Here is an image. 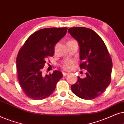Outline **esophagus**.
I'll return each mask as SVG.
<instances>
[{
    "instance_id": "esophagus-1",
    "label": "esophagus",
    "mask_w": 124,
    "mask_h": 124,
    "mask_svg": "<svg viewBox=\"0 0 124 124\" xmlns=\"http://www.w3.org/2000/svg\"><path fill=\"white\" fill-rule=\"evenodd\" d=\"M62 74H63V77H66V76L67 75H68V74H69V73H67V72H63Z\"/></svg>"
}]
</instances>
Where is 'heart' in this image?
<instances>
[{
  "instance_id": "obj_1",
  "label": "heart",
  "mask_w": 124,
  "mask_h": 124,
  "mask_svg": "<svg viewBox=\"0 0 124 124\" xmlns=\"http://www.w3.org/2000/svg\"><path fill=\"white\" fill-rule=\"evenodd\" d=\"M74 67V61L71 60L67 61L62 64V68L66 71H71Z\"/></svg>"
}]
</instances>
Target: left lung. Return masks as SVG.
Returning a JSON list of instances; mask_svg holds the SVG:
<instances>
[{"label": "left lung", "instance_id": "left-lung-1", "mask_svg": "<svg viewBox=\"0 0 124 124\" xmlns=\"http://www.w3.org/2000/svg\"><path fill=\"white\" fill-rule=\"evenodd\" d=\"M68 32L79 43L80 68L87 70L86 77H78L71 88L79 98L93 99L104 91L111 81V57L103 39L92 29L72 27Z\"/></svg>", "mask_w": 124, "mask_h": 124}]
</instances>
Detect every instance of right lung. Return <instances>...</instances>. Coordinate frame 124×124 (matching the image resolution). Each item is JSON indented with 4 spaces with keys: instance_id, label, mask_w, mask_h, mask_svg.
Returning <instances> with one entry per match:
<instances>
[{
    "instance_id": "right-lung-1",
    "label": "right lung",
    "mask_w": 124,
    "mask_h": 124,
    "mask_svg": "<svg viewBox=\"0 0 124 124\" xmlns=\"http://www.w3.org/2000/svg\"><path fill=\"white\" fill-rule=\"evenodd\" d=\"M67 28H47L33 33L18 53L16 68L20 85L25 95L33 100H42L54 92L63 75L59 71L44 76L42 69L54 46L66 34Z\"/></svg>"
}]
</instances>
